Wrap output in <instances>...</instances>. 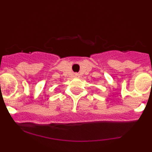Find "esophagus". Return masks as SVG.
I'll use <instances>...</instances> for the list:
<instances>
[{"label":"esophagus","mask_w":152,"mask_h":152,"mask_svg":"<svg viewBox=\"0 0 152 152\" xmlns=\"http://www.w3.org/2000/svg\"><path fill=\"white\" fill-rule=\"evenodd\" d=\"M75 77H79V74L78 73H75Z\"/></svg>","instance_id":"obj_1"}]
</instances>
